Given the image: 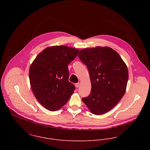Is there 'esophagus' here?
<instances>
[{
	"label": "esophagus",
	"instance_id": "esophagus-1",
	"mask_svg": "<svg viewBox=\"0 0 150 150\" xmlns=\"http://www.w3.org/2000/svg\"><path fill=\"white\" fill-rule=\"evenodd\" d=\"M75 86H76V87L77 88H79V87H80V84L79 83H76V84H75Z\"/></svg>",
	"mask_w": 150,
	"mask_h": 150
}]
</instances>
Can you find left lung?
Listing matches in <instances>:
<instances>
[{"label":"left lung","instance_id":"8db88e82","mask_svg":"<svg viewBox=\"0 0 150 150\" xmlns=\"http://www.w3.org/2000/svg\"><path fill=\"white\" fill-rule=\"evenodd\" d=\"M78 56L88 69L91 83V93L82 100L92 114H105L125 93L128 80L127 66L120 55L108 47L83 49Z\"/></svg>","mask_w":150,"mask_h":150}]
</instances>
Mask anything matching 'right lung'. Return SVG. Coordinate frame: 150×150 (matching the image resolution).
Returning a JSON list of instances; mask_svg holds the SVG:
<instances>
[{"label": "right lung", "instance_id": "right-lung-1", "mask_svg": "<svg viewBox=\"0 0 150 150\" xmlns=\"http://www.w3.org/2000/svg\"><path fill=\"white\" fill-rule=\"evenodd\" d=\"M79 50L64 45L45 48L30 64L29 71L32 92L46 109L54 111L68 102L74 91L69 81L68 64Z\"/></svg>", "mask_w": 150, "mask_h": 150}]
</instances>
